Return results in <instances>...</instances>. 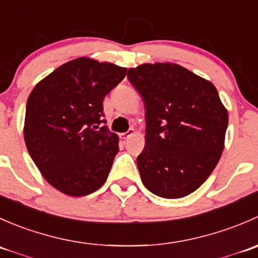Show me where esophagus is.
I'll return each mask as SVG.
<instances>
[{"label":"esophagus","mask_w":258,"mask_h":258,"mask_svg":"<svg viewBox=\"0 0 258 258\" xmlns=\"http://www.w3.org/2000/svg\"><path fill=\"white\" fill-rule=\"evenodd\" d=\"M134 134H135L134 128H130L128 131H127V132H123V134H121V135H119V137H121L122 140H128L130 137H131V136H134Z\"/></svg>","instance_id":"1"}]
</instances>
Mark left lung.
I'll list each match as a JSON object with an SVG mask.
<instances>
[{"mask_svg": "<svg viewBox=\"0 0 258 258\" xmlns=\"http://www.w3.org/2000/svg\"><path fill=\"white\" fill-rule=\"evenodd\" d=\"M146 106V145L137 157L148 191L181 199L215 170L228 113L210 81L176 63H144L127 72Z\"/></svg>", "mask_w": 258, "mask_h": 258, "instance_id": "obj_1", "label": "left lung"}]
</instances>
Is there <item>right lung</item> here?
<instances>
[{
  "mask_svg": "<svg viewBox=\"0 0 258 258\" xmlns=\"http://www.w3.org/2000/svg\"><path fill=\"white\" fill-rule=\"evenodd\" d=\"M127 69L80 57L35 86L27 100L26 147L46 181L67 196L97 191L107 179L118 137L103 119V100Z\"/></svg>",
  "mask_w": 258,
  "mask_h": 258,
  "instance_id": "1",
  "label": "right lung"
}]
</instances>
